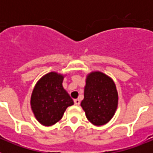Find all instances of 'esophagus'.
I'll return each instance as SVG.
<instances>
[{"instance_id": "obj_1", "label": "esophagus", "mask_w": 153, "mask_h": 153, "mask_svg": "<svg viewBox=\"0 0 153 153\" xmlns=\"http://www.w3.org/2000/svg\"><path fill=\"white\" fill-rule=\"evenodd\" d=\"M74 103H75L76 106H79V104H80V100H79V99H76V100H74Z\"/></svg>"}]
</instances>
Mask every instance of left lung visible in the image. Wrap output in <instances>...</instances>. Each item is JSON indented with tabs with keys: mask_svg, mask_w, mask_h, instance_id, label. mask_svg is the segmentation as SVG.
<instances>
[{
	"mask_svg": "<svg viewBox=\"0 0 153 153\" xmlns=\"http://www.w3.org/2000/svg\"><path fill=\"white\" fill-rule=\"evenodd\" d=\"M80 105L93 125L107 123L118 105V93L113 79L101 72L90 73L86 77L84 99Z\"/></svg>",
	"mask_w": 153,
	"mask_h": 153,
	"instance_id": "left-lung-1",
	"label": "left lung"
}]
</instances>
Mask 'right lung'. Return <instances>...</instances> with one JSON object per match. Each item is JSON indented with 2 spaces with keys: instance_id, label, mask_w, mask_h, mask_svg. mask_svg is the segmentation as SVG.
<instances>
[{
  "instance_id": "right-lung-1",
  "label": "right lung",
  "mask_w": 153,
  "mask_h": 153,
  "mask_svg": "<svg viewBox=\"0 0 153 153\" xmlns=\"http://www.w3.org/2000/svg\"><path fill=\"white\" fill-rule=\"evenodd\" d=\"M63 76L51 72L40 78L35 85L30 99L31 109L42 125L50 126L63 117L74 101L63 87Z\"/></svg>"
}]
</instances>
